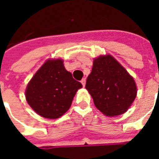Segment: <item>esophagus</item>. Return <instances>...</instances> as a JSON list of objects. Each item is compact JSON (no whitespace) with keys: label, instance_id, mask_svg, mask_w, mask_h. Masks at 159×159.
<instances>
[{"label":"esophagus","instance_id":"esophagus-1","mask_svg":"<svg viewBox=\"0 0 159 159\" xmlns=\"http://www.w3.org/2000/svg\"><path fill=\"white\" fill-rule=\"evenodd\" d=\"M81 83L83 84V87H85V84H86V79H85V78H83V79L81 81Z\"/></svg>","mask_w":159,"mask_h":159}]
</instances>
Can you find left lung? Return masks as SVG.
I'll return each instance as SVG.
<instances>
[{
	"label": "left lung",
	"mask_w": 159,
	"mask_h": 159,
	"mask_svg": "<svg viewBox=\"0 0 159 159\" xmlns=\"http://www.w3.org/2000/svg\"><path fill=\"white\" fill-rule=\"evenodd\" d=\"M85 88L97 109L108 117L126 112L137 94L133 77L110 54L93 59Z\"/></svg>",
	"instance_id": "8db88e82"
}]
</instances>
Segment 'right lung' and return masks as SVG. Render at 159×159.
I'll return each instance as SVG.
<instances>
[{
    "label": "right lung",
    "instance_id": "right-lung-1",
    "mask_svg": "<svg viewBox=\"0 0 159 159\" xmlns=\"http://www.w3.org/2000/svg\"><path fill=\"white\" fill-rule=\"evenodd\" d=\"M62 59H48L30 81L25 98L30 107L46 118L56 119L69 110L82 83L67 71Z\"/></svg>",
    "mask_w": 159,
    "mask_h": 159
}]
</instances>
